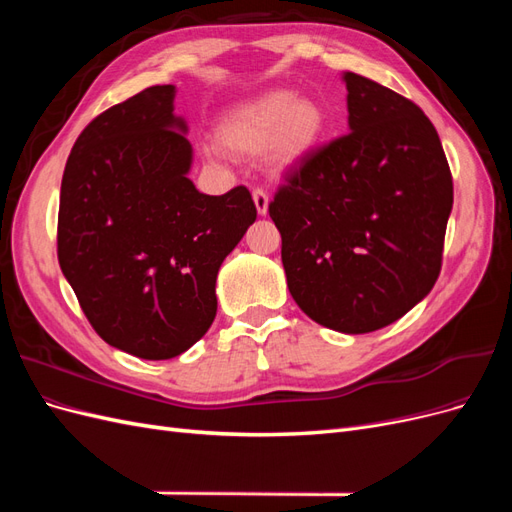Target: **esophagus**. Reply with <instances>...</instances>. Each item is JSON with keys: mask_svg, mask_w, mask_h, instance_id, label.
I'll use <instances>...</instances> for the list:
<instances>
[{"mask_svg": "<svg viewBox=\"0 0 512 512\" xmlns=\"http://www.w3.org/2000/svg\"><path fill=\"white\" fill-rule=\"evenodd\" d=\"M252 196H254V205H256L258 215H267V211H269V194L262 190V188H256L252 192Z\"/></svg>", "mask_w": 512, "mask_h": 512, "instance_id": "esophagus-1", "label": "esophagus"}]
</instances>
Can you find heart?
Instances as JSON below:
<instances>
[{"label": "heart", "instance_id": "1", "mask_svg": "<svg viewBox=\"0 0 512 512\" xmlns=\"http://www.w3.org/2000/svg\"><path fill=\"white\" fill-rule=\"evenodd\" d=\"M327 130V113L312 98H297L290 89H277L241 104L224 117L218 141L235 156L267 151L273 168H290L316 149Z\"/></svg>", "mask_w": 512, "mask_h": 512}]
</instances>
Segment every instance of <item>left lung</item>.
I'll use <instances>...</instances> for the list:
<instances>
[{"label": "left lung", "mask_w": 512, "mask_h": 512, "mask_svg": "<svg viewBox=\"0 0 512 512\" xmlns=\"http://www.w3.org/2000/svg\"><path fill=\"white\" fill-rule=\"evenodd\" d=\"M350 132L292 166L269 203L292 299L318 324L371 333L423 301L442 269L453 177L412 100L346 72Z\"/></svg>", "instance_id": "1"}]
</instances>
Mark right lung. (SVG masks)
I'll return each instance as SVG.
<instances>
[{
  "label": "right lung",
  "mask_w": 512,
  "mask_h": 512,
  "mask_svg": "<svg viewBox=\"0 0 512 512\" xmlns=\"http://www.w3.org/2000/svg\"><path fill=\"white\" fill-rule=\"evenodd\" d=\"M175 85L147 87L76 138L61 179L57 258L94 331L147 361L192 348L218 312L224 258L256 220L250 190L207 196Z\"/></svg>",
  "instance_id": "add662e5"
}]
</instances>
